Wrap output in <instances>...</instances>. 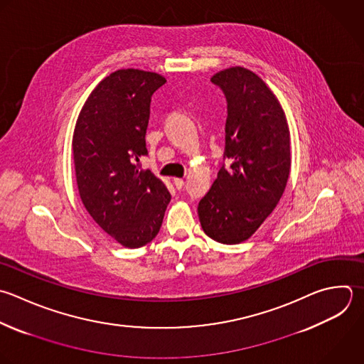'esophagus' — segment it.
<instances>
[{"label":"esophagus","instance_id":"obj_1","mask_svg":"<svg viewBox=\"0 0 364 364\" xmlns=\"http://www.w3.org/2000/svg\"><path fill=\"white\" fill-rule=\"evenodd\" d=\"M173 185L176 186V189H182L185 185V181L182 178H173Z\"/></svg>","mask_w":364,"mask_h":364}]
</instances>
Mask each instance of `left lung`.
I'll list each match as a JSON object with an SVG mask.
<instances>
[{
    "label": "left lung",
    "instance_id": "left-lung-1",
    "mask_svg": "<svg viewBox=\"0 0 364 364\" xmlns=\"http://www.w3.org/2000/svg\"><path fill=\"white\" fill-rule=\"evenodd\" d=\"M210 81L228 101L223 156L198 206L203 232L223 245L247 240L274 210L290 175V132L284 111L266 82L245 67L216 73Z\"/></svg>",
    "mask_w": 364,
    "mask_h": 364
}]
</instances>
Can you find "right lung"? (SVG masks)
<instances>
[{"mask_svg": "<svg viewBox=\"0 0 364 364\" xmlns=\"http://www.w3.org/2000/svg\"><path fill=\"white\" fill-rule=\"evenodd\" d=\"M165 82L156 73L118 70L92 90L74 128L80 198L98 226L129 249L158 235L171 202L164 181L136 164L148 154L152 94Z\"/></svg>", "mask_w": 364, "mask_h": 364, "instance_id": "obj_1", "label": "right lung"}]
</instances>
